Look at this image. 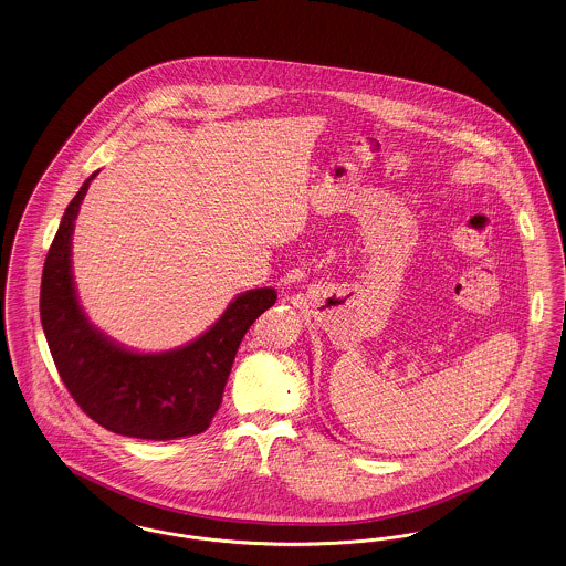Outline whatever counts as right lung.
Instances as JSON below:
<instances>
[{
  "label": "right lung",
  "mask_w": 566,
  "mask_h": 566,
  "mask_svg": "<svg viewBox=\"0 0 566 566\" xmlns=\"http://www.w3.org/2000/svg\"><path fill=\"white\" fill-rule=\"evenodd\" d=\"M95 175L67 205L42 272L40 317L54 366L75 403L118 436L156 442L198 436L220 408L247 329L276 302V292L237 295L213 327L175 350L133 353L116 345L82 313L72 274L75 218Z\"/></svg>",
  "instance_id": "1"
}]
</instances>
